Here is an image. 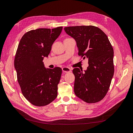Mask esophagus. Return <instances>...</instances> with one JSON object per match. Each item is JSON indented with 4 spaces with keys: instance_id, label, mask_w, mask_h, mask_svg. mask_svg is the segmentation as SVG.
I'll return each mask as SVG.
<instances>
[{
    "instance_id": "esophagus-1",
    "label": "esophagus",
    "mask_w": 133,
    "mask_h": 133,
    "mask_svg": "<svg viewBox=\"0 0 133 133\" xmlns=\"http://www.w3.org/2000/svg\"><path fill=\"white\" fill-rule=\"evenodd\" d=\"M62 69L63 73H67V72H69L71 71L70 68L67 67H63Z\"/></svg>"
}]
</instances>
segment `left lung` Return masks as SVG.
I'll use <instances>...</instances> for the list:
<instances>
[{
  "instance_id": "8db88e82",
  "label": "left lung",
  "mask_w": 133,
  "mask_h": 133,
  "mask_svg": "<svg viewBox=\"0 0 133 133\" xmlns=\"http://www.w3.org/2000/svg\"><path fill=\"white\" fill-rule=\"evenodd\" d=\"M66 32L76 40L78 55L88 59L89 66L83 72L75 68L74 92L88 103H95L104 98L114 74V49L107 36L94 26L66 27Z\"/></svg>"
}]
</instances>
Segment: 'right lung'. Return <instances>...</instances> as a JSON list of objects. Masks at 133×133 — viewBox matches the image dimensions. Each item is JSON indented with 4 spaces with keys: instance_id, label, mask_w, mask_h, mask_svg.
<instances>
[{
    "instance_id": "right-lung-1",
    "label": "right lung",
    "mask_w": 133,
    "mask_h": 133,
    "mask_svg": "<svg viewBox=\"0 0 133 133\" xmlns=\"http://www.w3.org/2000/svg\"><path fill=\"white\" fill-rule=\"evenodd\" d=\"M62 28L30 30L23 35L18 45L14 61L18 82L23 96L36 106L49 104L57 97L62 69H46L43 61L48 56Z\"/></svg>"
}]
</instances>
